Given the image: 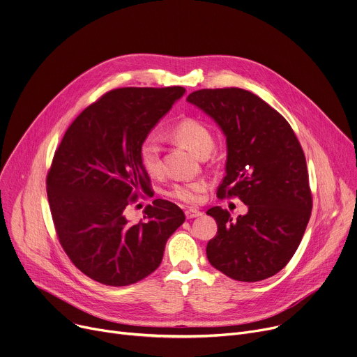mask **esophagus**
<instances>
[{
	"label": "esophagus",
	"mask_w": 357,
	"mask_h": 357,
	"mask_svg": "<svg viewBox=\"0 0 357 357\" xmlns=\"http://www.w3.org/2000/svg\"><path fill=\"white\" fill-rule=\"evenodd\" d=\"M200 215H202V212H199V211H196V209H188V211H185L186 219H193V218H197V216H200Z\"/></svg>",
	"instance_id": "obj_1"
}]
</instances>
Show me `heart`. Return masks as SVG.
I'll list each match as a JSON object with an SVG mask.
<instances>
[{"label": "heart", "mask_w": 357, "mask_h": 357, "mask_svg": "<svg viewBox=\"0 0 357 357\" xmlns=\"http://www.w3.org/2000/svg\"><path fill=\"white\" fill-rule=\"evenodd\" d=\"M168 134L174 141L193 152L197 157L209 154L215 145L209 127L193 117L179 120L168 130ZM138 154L139 162L149 176H160L162 174V148L157 135L148 134L141 141ZM209 186L211 185L206 179L176 182L167 190V196L182 202L185 205H197L202 202L203 195L208 192Z\"/></svg>", "instance_id": "obj_1"}]
</instances>
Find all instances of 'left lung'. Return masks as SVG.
<instances>
[{"label":"left lung","mask_w":357,"mask_h":357,"mask_svg":"<svg viewBox=\"0 0 357 357\" xmlns=\"http://www.w3.org/2000/svg\"><path fill=\"white\" fill-rule=\"evenodd\" d=\"M209 114L227 141L226 176L219 197H238L248 212L231 219L215 206L209 263L227 277L254 282L275 275L295 254L312 211L302 146L288 121L254 93L202 89L186 98Z\"/></svg>","instance_id":"obj_1"}]
</instances>
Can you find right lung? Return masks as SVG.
<instances>
[{"label":"right lung","instance_id":"1","mask_svg":"<svg viewBox=\"0 0 357 357\" xmlns=\"http://www.w3.org/2000/svg\"><path fill=\"white\" fill-rule=\"evenodd\" d=\"M183 93L181 86L110 90L75 119L55 151L46 193L56 236L75 267L100 284L126 287L154 273L185 222L164 199L138 223L124 213L151 192L141 141Z\"/></svg>","mask_w":357,"mask_h":357}]
</instances>
